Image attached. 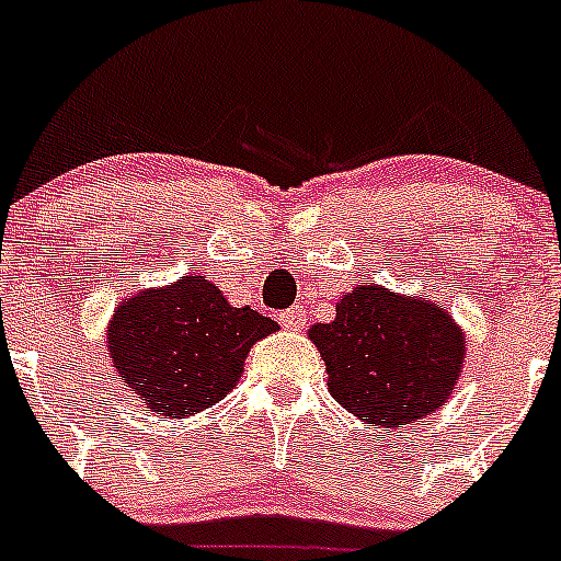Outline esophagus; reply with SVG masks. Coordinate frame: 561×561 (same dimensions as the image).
I'll return each instance as SVG.
<instances>
[{
  "mask_svg": "<svg viewBox=\"0 0 561 561\" xmlns=\"http://www.w3.org/2000/svg\"><path fill=\"white\" fill-rule=\"evenodd\" d=\"M278 321H280V327L288 329V331L305 329V321H307V318H305V307H299V305L288 307V310L280 312Z\"/></svg>",
  "mask_w": 561,
  "mask_h": 561,
  "instance_id": "1",
  "label": "esophagus"
}]
</instances>
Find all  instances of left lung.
Here are the masks:
<instances>
[{
  "mask_svg": "<svg viewBox=\"0 0 561 561\" xmlns=\"http://www.w3.org/2000/svg\"><path fill=\"white\" fill-rule=\"evenodd\" d=\"M329 393L369 425L401 427L444 407L466 360V334L442 305L355 286L336 318L310 329Z\"/></svg>",
  "mask_w": 561,
  "mask_h": 561,
  "instance_id": "1",
  "label": "left lung"
}]
</instances>
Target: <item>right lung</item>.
Listing matches in <instances>:
<instances>
[{
	"mask_svg": "<svg viewBox=\"0 0 561 561\" xmlns=\"http://www.w3.org/2000/svg\"><path fill=\"white\" fill-rule=\"evenodd\" d=\"M273 331V318L232 307L203 275H184L119 305L106 347L117 377L149 412L184 420L225 399L243 375L245 355Z\"/></svg>",
	"mask_w": 561,
	"mask_h": 561,
	"instance_id": "obj_1",
	"label": "right lung"
}]
</instances>
